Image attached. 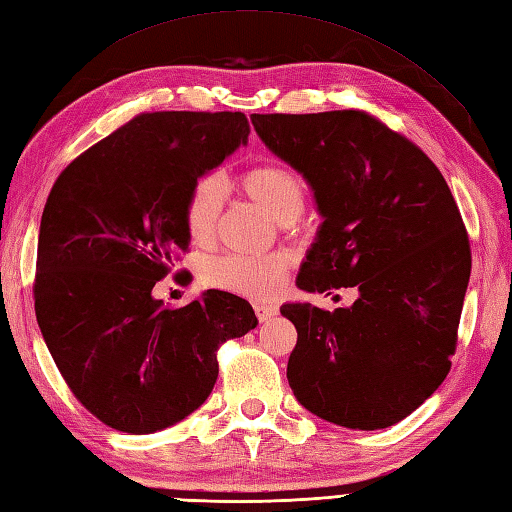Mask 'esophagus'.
I'll list each match as a JSON object with an SVG mask.
<instances>
[{"label":"esophagus","mask_w":512,"mask_h":512,"mask_svg":"<svg viewBox=\"0 0 512 512\" xmlns=\"http://www.w3.org/2000/svg\"><path fill=\"white\" fill-rule=\"evenodd\" d=\"M255 314H257L259 321L266 323V321H270L273 317H277V308L275 306H266V303H255Z\"/></svg>","instance_id":"esophagus-1"}]
</instances>
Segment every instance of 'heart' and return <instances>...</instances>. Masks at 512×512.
<instances>
[{
	"label": "heart",
	"mask_w": 512,
	"mask_h": 512,
	"mask_svg": "<svg viewBox=\"0 0 512 512\" xmlns=\"http://www.w3.org/2000/svg\"><path fill=\"white\" fill-rule=\"evenodd\" d=\"M239 187L255 204L281 224L295 222L306 209L308 187L299 173L288 167L257 165L239 176ZM222 211V184L213 176L198 178L184 198V226L191 242L206 244L215 233ZM288 264L284 257H242L224 255L204 266L202 279L215 290L235 292L248 299H273L284 288Z\"/></svg>",
	"instance_id": "b5f03b06"
}]
</instances>
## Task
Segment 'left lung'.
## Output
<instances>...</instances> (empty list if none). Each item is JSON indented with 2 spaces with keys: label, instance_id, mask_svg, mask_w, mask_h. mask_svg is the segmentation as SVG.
Here are the masks:
<instances>
[{
  "label": "left lung",
  "instance_id": "obj_1",
  "mask_svg": "<svg viewBox=\"0 0 512 512\" xmlns=\"http://www.w3.org/2000/svg\"><path fill=\"white\" fill-rule=\"evenodd\" d=\"M266 147L310 182L323 224L297 286L356 288L350 308L286 303L288 383L347 429H385L451 369L471 244L447 180L407 136L363 110L250 114Z\"/></svg>",
  "mask_w": 512,
  "mask_h": 512
}]
</instances>
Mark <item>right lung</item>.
<instances>
[{"label":"right lung","instance_id":"add662e5","mask_svg":"<svg viewBox=\"0 0 512 512\" xmlns=\"http://www.w3.org/2000/svg\"><path fill=\"white\" fill-rule=\"evenodd\" d=\"M248 134L242 112H143L52 184L37 323L76 400L107 427L140 436L189 416L213 391L222 343L257 325L231 292L206 290L176 310L151 295L189 250L191 184Z\"/></svg>","mask_w":512,"mask_h":512}]
</instances>
